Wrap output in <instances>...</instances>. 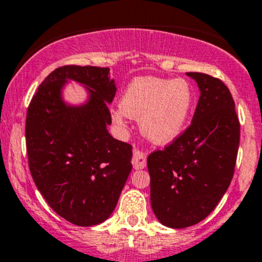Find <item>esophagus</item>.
I'll use <instances>...</instances> for the list:
<instances>
[{
  "mask_svg": "<svg viewBox=\"0 0 262 262\" xmlns=\"http://www.w3.org/2000/svg\"><path fill=\"white\" fill-rule=\"evenodd\" d=\"M132 163H133V167L136 169H142V168L146 167V155L142 151H139L138 148H134Z\"/></svg>",
  "mask_w": 262,
  "mask_h": 262,
  "instance_id": "esophagus-1",
  "label": "esophagus"
}]
</instances>
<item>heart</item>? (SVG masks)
<instances>
[{
	"label": "heart",
	"mask_w": 262,
	"mask_h": 262,
	"mask_svg": "<svg viewBox=\"0 0 262 262\" xmlns=\"http://www.w3.org/2000/svg\"><path fill=\"white\" fill-rule=\"evenodd\" d=\"M192 102L194 93L186 80L145 76L128 85L112 120L124 125L126 116L139 119L141 132L150 142L168 145L183 130Z\"/></svg>",
	"instance_id": "1"
}]
</instances>
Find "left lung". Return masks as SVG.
Here are the masks:
<instances>
[{
	"instance_id": "obj_1",
	"label": "left lung",
	"mask_w": 262,
	"mask_h": 262,
	"mask_svg": "<svg viewBox=\"0 0 262 262\" xmlns=\"http://www.w3.org/2000/svg\"><path fill=\"white\" fill-rule=\"evenodd\" d=\"M200 90L191 125L147 158L151 207L173 229L203 221L230 186L241 124L230 90L220 79L187 72Z\"/></svg>"
}]
</instances>
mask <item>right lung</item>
I'll return each mask as SVG.
<instances>
[{
  "label": "right lung",
  "instance_id": "obj_1",
  "mask_svg": "<svg viewBox=\"0 0 262 262\" xmlns=\"http://www.w3.org/2000/svg\"><path fill=\"white\" fill-rule=\"evenodd\" d=\"M108 68L63 66L41 82L28 106L26 145L38 191L60 217L77 226L106 221L132 170V146L115 139L108 103L116 93ZM68 81L87 88L80 106L62 101Z\"/></svg>",
  "mask_w": 262,
  "mask_h": 262
}]
</instances>
